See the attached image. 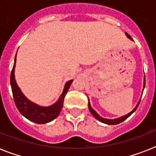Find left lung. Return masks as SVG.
<instances>
[{
    "instance_id": "1",
    "label": "left lung",
    "mask_w": 156,
    "mask_h": 156,
    "mask_svg": "<svg viewBox=\"0 0 156 156\" xmlns=\"http://www.w3.org/2000/svg\"><path fill=\"white\" fill-rule=\"evenodd\" d=\"M126 36L129 39V40H131L132 41H133V39H132V37H131L130 35H129V34H127V33L126 32ZM144 87H145V78H144V85H143V89H144ZM139 103H140V100L138 101V103L137 104V105H136V107L134 108L133 109V111L130 112L129 113L126 114V115H125V116H121V117H119V118H116V119H106V118H104V117H102V116H100L99 114L96 112L94 110V109L91 108V106H90V101H89V99H88V108H89V110H90V112H91V114H92L93 116H94V117L95 118H96L98 120V121H100V122H103V123L104 124H107V125H117V124L121 123V122H122V121H124L125 120H126V119L128 118L129 116H130L131 114L133 113L134 112H135V110L137 109V108L138 107V105H139Z\"/></svg>"
}]
</instances>
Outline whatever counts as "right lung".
Returning a JSON list of instances; mask_svg holds the SVG:
<instances>
[{
	"label": "right lung",
	"mask_w": 156,
	"mask_h": 156,
	"mask_svg": "<svg viewBox=\"0 0 156 156\" xmlns=\"http://www.w3.org/2000/svg\"><path fill=\"white\" fill-rule=\"evenodd\" d=\"M16 56H17V53H16ZM16 56L14 58L13 69L11 71L10 85L12 88V92H13V100H14L17 108L23 116H25L29 121L35 122V123L45 124L53 121L54 119L58 116L63 107L64 99L68 91L69 88L70 87L73 80L68 81L66 83L63 92L55 104L48 107L40 106L28 100L21 91L20 88L18 87V84L16 83L15 78H14Z\"/></svg>",
	"instance_id": "1"
}]
</instances>
